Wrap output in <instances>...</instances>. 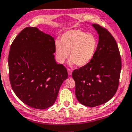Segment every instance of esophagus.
Listing matches in <instances>:
<instances>
[{"label":"esophagus","instance_id":"1","mask_svg":"<svg viewBox=\"0 0 132 132\" xmlns=\"http://www.w3.org/2000/svg\"><path fill=\"white\" fill-rule=\"evenodd\" d=\"M68 72L69 75H72V70L71 69H68Z\"/></svg>","mask_w":132,"mask_h":132}]
</instances>
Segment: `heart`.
I'll return each instance as SVG.
<instances>
[{
    "mask_svg": "<svg viewBox=\"0 0 132 132\" xmlns=\"http://www.w3.org/2000/svg\"><path fill=\"white\" fill-rule=\"evenodd\" d=\"M98 48V41L94 35L80 29H72L65 32L61 42L55 43V57L60 64L69 56V63L82 67L88 64L94 59Z\"/></svg>",
    "mask_w": 132,
    "mask_h": 132,
    "instance_id": "obj_1",
    "label": "heart"
}]
</instances>
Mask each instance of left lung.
<instances>
[{"label": "left lung", "mask_w": 132, "mask_h": 132, "mask_svg": "<svg viewBox=\"0 0 132 132\" xmlns=\"http://www.w3.org/2000/svg\"><path fill=\"white\" fill-rule=\"evenodd\" d=\"M99 35L98 48L92 60L75 69V95L81 104L95 107L115 95L118 87L121 60L118 46L112 34L98 24H92Z\"/></svg>", "instance_id": "left-lung-1"}]
</instances>
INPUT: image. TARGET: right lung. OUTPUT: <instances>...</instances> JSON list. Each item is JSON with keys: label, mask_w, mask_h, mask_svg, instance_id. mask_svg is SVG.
Listing matches in <instances>:
<instances>
[{"label": "right lung", "mask_w": 132, "mask_h": 132, "mask_svg": "<svg viewBox=\"0 0 132 132\" xmlns=\"http://www.w3.org/2000/svg\"><path fill=\"white\" fill-rule=\"evenodd\" d=\"M54 37L36 27H27L12 43L8 56L12 89L24 104L45 109L55 103L68 71L54 59Z\"/></svg>", "instance_id": "add662e5"}]
</instances>
